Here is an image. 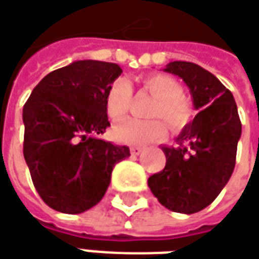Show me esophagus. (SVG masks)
Segmentation results:
<instances>
[{"label":"esophagus","instance_id":"obj_1","mask_svg":"<svg viewBox=\"0 0 259 259\" xmlns=\"http://www.w3.org/2000/svg\"><path fill=\"white\" fill-rule=\"evenodd\" d=\"M142 152H143V149H142V147H139V146L130 147V153H132L133 156H139V155H140Z\"/></svg>","mask_w":259,"mask_h":259}]
</instances>
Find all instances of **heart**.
Listing matches in <instances>:
<instances>
[{
    "instance_id": "heart-1",
    "label": "heart",
    "mask_w": 259,
    "mask_h": 259,
    "mask_svg": "<svg viewBox=\"0 0 259 259\" xmlns=\"http://www.w3.org/2000/svg\"><path fill=\"white\" fill-rule=\"evenodd\" d=\"M139 84L143 92L155 97L149 109V116L153 119L136 120L129 119L113 127V138L124 145H145L165 136L166 124L162 118L175 132L182 130L193 116L192 103L183 96L182 84L167 74H150L139 78ZM133 100L130 84L119 78L109 87L104 106L109 117L119 121L129 113ZM162 117L161 119L160 117Z\"/></svg>"
}]
</instances>
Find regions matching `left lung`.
Wrapping results in <instances>:
<instances>
[{
    "mask_svg": "<svg viewBox=\"0 0 259 259\" xmlns=\"http://www.w3.org/2000/svg\"><path fill=\"white\" fill-rule=\"evenodd\" d=\"M165 71L185 81L199 113L178 136L179 146H162L165 169L147 185L165 208L195 213L215 201L229 181L242 126L232 93L208 70L172 61Z\"/></svg>",
    "mask_w": 259,
    "mask_h": 259,
    "instance_id": "left-lung-1",
    "label": "left lung"
}]
</instances>
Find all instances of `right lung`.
I'll use <instances>...</instances> for the list:
<instances>
[{
	"instance_id": "1",
	"label": "right lung",
	"mask_w": 259,
	"mask_h": 259,
	"mask_svg": "<svg viewBox=\"0 0 259 259\" xmlns=\"http://www.w3.org/2000/svg\"><path fill=\"white\" fill-rule=\"evenodd\" d=\"M121 74L114 63L78 60L34 87L23 109L24 159L41 199L63 213L102 201L116 163L130 156L97 135L110 126L106 93Z\"/></svg>"
}]
</instances>
